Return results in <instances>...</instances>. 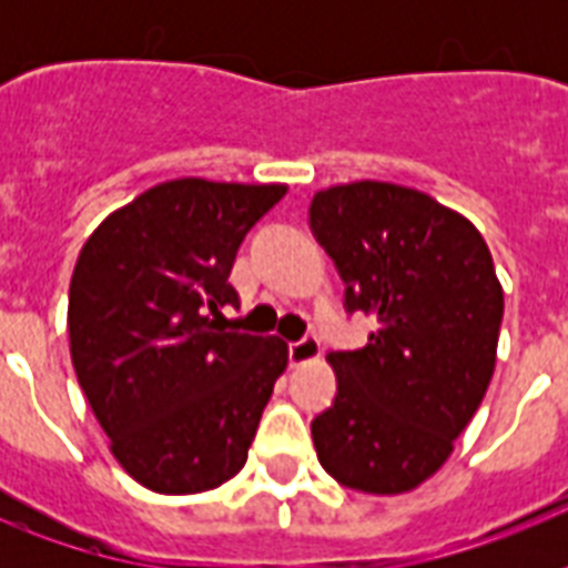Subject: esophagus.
<instances>
[{
  "mask_svg": "<svg viewBox=\"0 0 568 568\" xmlns=\"http://www.w3.org/2000/svg\"><path fill=\"white\" fill-rule=\"evenodd\" d=\"M318 354H321L318 336H303V338H297V342H292V345H288V363H292V365L310 363V359H315Z\"/></svg>",
  "mask_w": 568,
  "mask_h": 568,
  "instance_id": "1",
  "label": "esophagus"
}]
</instances>
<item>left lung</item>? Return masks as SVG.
I'll list each match as a JSON object with an SVG mask.
<instances>
[{"label":"left lung","instance_id":"1","mask_svg":"<svg viewBox=\"0 0 568 568\" xmlns=\"http://www.w3.org/2000/svg\"><path fill=\"white\" fill-rule=\"evenodd\" d=\"M310 226L345 283V310L379 327L336 351V397L312 418L338 484L397 495L448 459L495 372L504 292L484 235L422 191L354 182L318 191Z\"/></svg>","mask_w":568,"mask_h":568}]
</instances>
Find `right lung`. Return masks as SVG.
<instances>
[{"label":"right lung","mask_w":568,"mask_h":568,"mask_svg":"<svg viewBox=\"0 0 568 568\" xmlns=\"http://www.w3.org/2000/svg\"><path fill=\"white\" fill-rule=\"evenodd\" d=\"M285 185L176 180L97 226L70 280V356L111 454L138 484L194 495L247 463L288 347L223 333L230 271Z\"/></svg>","instance_id":"add662e5"}]
</instances>
